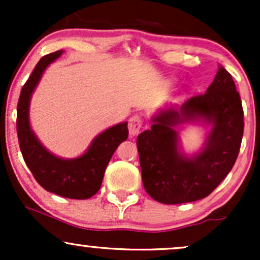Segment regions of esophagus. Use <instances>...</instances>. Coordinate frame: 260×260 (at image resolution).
<instances>
[{"label": "esophagus", "mask_w": 260, "mask_h": 260, "mask_svg": "<svg viewBox=\"0 0 260 260\" xmlns=\"http://www.w3.org/2000/svg\"><path fill=\"white\" fill-rule=\"evenodd\" d=\"M143 126V120L142 117L138 115H134L129 118L128 121V129H129V134L131 136H137L140 132Z\"/></svg>", "instance_id": "obj_1"}]
</instances>
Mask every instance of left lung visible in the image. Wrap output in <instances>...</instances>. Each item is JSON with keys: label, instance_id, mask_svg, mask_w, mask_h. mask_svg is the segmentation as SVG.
<instances>
[{"label": "left lung", "instance_id": "8db88e82", "mask_svg": "<svg viewBox=\"0 0 260 260\" xmlns=\"http://www.w3.org/2000/svg\"><path fill=\"white\" fill-rule=\"evenodd\" d=\"M211 128L201 151L187 155L177 129L183 124ZM137 138L143 186L154 201L183 204L205 198L234 168L243 137L242 103L221 64L204 94L181 106L166 105Z\"/></svg>", "mask_w": 260, "mask_h": 260}]
</instances>
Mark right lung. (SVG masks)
<instances>
[{
    "label": "right lung",
    "mask_w": 260,
    "mask_h": 260,
    "mask_svg": "<svg viewBox=\"0 0 260 260\" xmlns=\"http://www.w3.org/2000/svg\"><path fill=\"white\" fill-rule=\"evenodd\" d=\"M63 53L62 50L44 56L20 91L17 107V133L23 159L44 189L70 199H88L103 183L107 164L122 142L128 138L127 122L98 134L80 156L63 159L44 147L31 129L29 110L35 91L47 67Z\"/></svg>",
    "instance_id": "add662e5"
}]
</instances>
